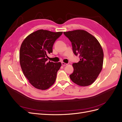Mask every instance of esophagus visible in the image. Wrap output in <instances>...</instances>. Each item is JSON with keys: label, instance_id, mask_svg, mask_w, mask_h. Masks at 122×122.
<instances>
[{"label": "esophagus", "instance_id": "obj_1", "mask_svg": "<svg viewBox=\"0 0 122 122\" xmlns=\"http://www.w3.org/2000/svg\"><path fill=\"white\" fill-rule=\"evenodd\" d=\"M61 65H62V66H66V65H68V64L65 63V62H61Z\"/></svg>", "mask_w": 122, "mask_h": 122}]
</instances>
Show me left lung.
I'll return each instance as SVG.
<instances>
[{
	"instance_id": "1",
	"label": "left lung",
	"mask_w": 122,
	"mask_h": 122,
	"mask_svg": "<svg viewBox=\"0 0 122 122\" xmlns=\"http://www.w3.org/2000/svg\"><path fill=\"white\" fill-rule=\"evenodd\" d=\"M71 42L73 53L80 61L73 63V72L70 78L73 83L87 86L96 80L103 68L104 53L97 38L81 30L64 32Z\"/></svg>"
}]
</instances>
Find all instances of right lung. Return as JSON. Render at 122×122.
Masks as SVG:
<instances>
[{
	"mask_svg": "<svg viewBox=\"0 0 122 122\" xmlns=\"http://www.w3.org/2000/svg\"><path fill=\"white\" fill-rule=\"evenodd\" d=\"M62 32L39 30L23 41L19 52L20 65L25 76L33 86L41 90L50 88L55 83L61 62H47V54Z\"/></svg>",
	"mask_w": 122,
	"mask_h": 122,
	"instance_id": "obj_1",
	"label": "right lung"
}]
</instances>
